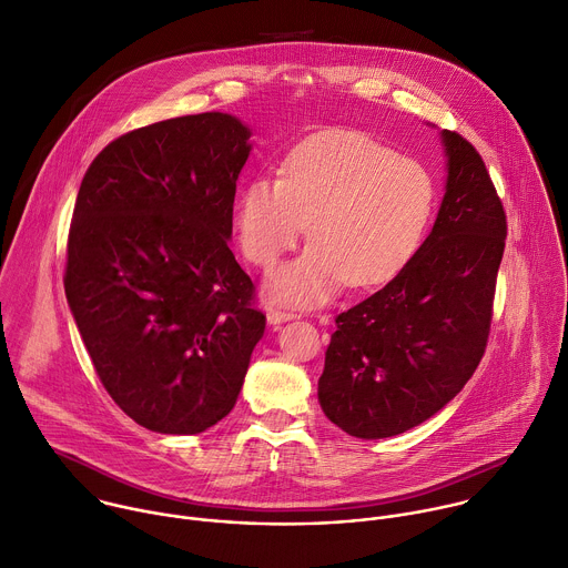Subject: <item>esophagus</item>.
Returning a JSON list of instances; mask_svg holds the SVG:
<instances>
[{
    "label": "esophagus",
    "instance_id": "1",
    "mask_svg": "<svg viewBox=\"0 0 568 568\" xmlns=\"http://www.w3.org/2000/svg\"><path fill=\"white\" fill-rule=\"evenodd\" d=\"M293 317H297V315L291 313V311L268 308V322H271V324H282V322H288V320H293Z\"/></svg>",
    "mask_w": 568,
    "mask_h": 568
}]
</instances>
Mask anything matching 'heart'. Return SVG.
Segmentation results:
<instances>
[{
    "instance_id": "heart-1",
    "label": "heart",
    "mask_w": 568,
    "mask_h": 568,
    "mask_svg": "<svg viewBox=\"0 0 568 568\" xmlns=\"http://www.w3.org/2000/svg\"><path fill=\"white\" fill-rule=\"evenodd\" d=\"M429 170L376 139L331 130L297 143L280 179L255 176L237 201V240L262 271L313 242L280 268L268 291L288 304H322L345 282L369 288L392 280L418 251L434 212Z\"/></svg>"
}]
</instances>
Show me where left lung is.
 Listing matches in <instances>:
<instances>
[{"mask_svg": "<svg viewBox=\"0 0 568 568\" xmlns=\"http://www.w3.org/2000/svg\"><path fill=\"white\" fill-rule=\"evenodd\" d=\"M440 141L447 181L432 233L387 286L335 317L324 354L322 412L356 438L420 425L486 352L506 212L473 143L449 130Z\"/></svg>", "mask_w": 568, "mask_h": 568, "instance_id": "obj_1", "label": "left lung"}]
</instances>
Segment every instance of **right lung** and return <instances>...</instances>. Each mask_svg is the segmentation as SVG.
<instances>
[{
    "instance_id": "right-lung-1",
    "label": "right lung",
    "mask_w": 568,
    "mask_h": 568,
    "mask_svg": "<svg viewBox=\"0 0 568 568\" xmlns=\"http://www.w3.org/2000/svg\"><path fill=\"white\" fill-rule=\"evenodd\" d=\"M248 139L221 111L161 121L111 141L80 183L67 302L100 383L152 432L229 416L266 328L229 248Z\"/></svg>"
}]
</instances>
